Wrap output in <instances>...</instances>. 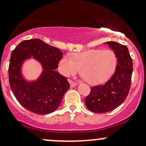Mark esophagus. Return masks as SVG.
<instances>
[{"label":"esophagus","mask_w":146,"mask_h":146,"mask_svg":"<svg viewBox=\"0 0 146 146\" xmlns=\"http://www.w3.org/2000/svg\"><path fill=\"white\" fill-rule=\"evenodd\" d=\"M69 83H70V86H71L72 88H74V87H75L76 85H77V83H76V82L72 81V80H69Z\"/></svg>","instance_id":"34e87169"}]
</instances>
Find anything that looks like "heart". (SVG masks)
<instances>
[{
    "label": "heart",
    "instance_id": "1",
    "mask_svg": "<svg viewBox=\"0 0 146 146\" xmlns=\"http://www.w3.org/2000/svg\"><path fill=\"white\" fill-rule=\"evenodd\" d=\"M117 57L111 50H91L62 57L58 63L60 73L65 76L81 70L86 81L90 84H99L107 81L115 71Z\"/></svg>",
    "mask_w": 146,
    "mask_h": 146
}]
</instances>
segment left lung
Listing matches in <instances>:
<instances>
[{
	"mask_svg": "<svg viewBox=\"0 0 146 146\" xmlns=\"http://www.w3.org/2000/svg\"><path fill=\"white\" fill-rule=\"evenodd\" d=\"M114 50L117 57L116 71L104 85L92 87L85 99L86 107L95 113H105L117 108L125 101L130 89L133 71L132 60L128 49L119 42H105Z\"/></svg>",
	"mask_w": 146,
	"mask_h": 146,
	"instance_id": "left-lung-1",
	"label": "left lung"
}]
</instances>
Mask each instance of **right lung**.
Listing matches in <instances>:
<instances>
[{
  "label": "right lung",
  "instance_id": "right-lung-1",
  "mask_svg": "<svg viewBox=\"0 0 146 146\" xmlns=\"http://www.w3.org/2000/svg\"><path fill=\"white\" fill-rule=\"evenodd\" d=\"M63 52L38 38L22 41L11 52L9 82L16 99L23 107L38 114H50L59 107L63 95L70 88L68 78L56 69ZM32 55L42 63L44 71L36 82L22 78V62Z\"/></svg>",
  "mask_w": 146,
  "mask_h": 146
}]
</instances>
